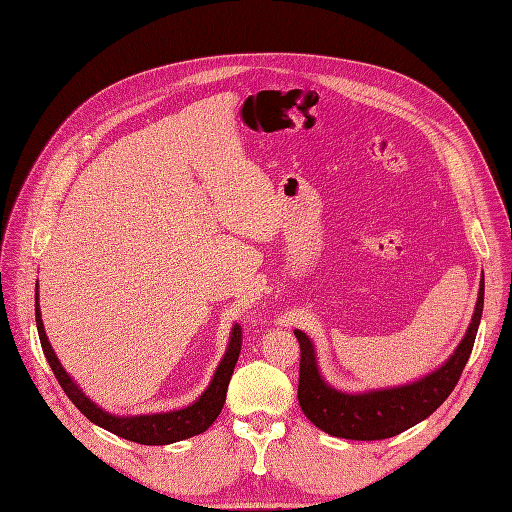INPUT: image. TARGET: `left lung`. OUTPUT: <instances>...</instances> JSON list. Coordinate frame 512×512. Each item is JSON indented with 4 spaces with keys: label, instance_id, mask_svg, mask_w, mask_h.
Listing matches in <instances>:
<instances>
[{
    "label": "left lung",
    "instance_id": "left-lung-1",
    "mask_svg": "<svg viewBox=\"0 0 512 512\" xmlns=\"http://www.w3.org/2000/svg\"><path fill=\"white\" fill-rule=\"evenodd\" d=\"M483 291L485 284L481 278L473 322L452 358L437 372L425 376V379L397 389L347 395L328 387L318 372L314 345L309 343L305 332L295 330L301 349L297 397L303 414L318 429L332 437L358 441L387 439L418 425L420 420L431 416L446 402L448 395L454 391L466 362H469L481 322Z\"/></svg>",
    "mask_w": 512,
    "mask_h": 512
}]
</instances>
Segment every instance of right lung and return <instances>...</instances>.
<instances>
[{
	"instance_id": "obj_1",
	"label": "right lung",
	"mask_w": 512,
	"mask_h": 512,
	"mask_svg": "<svg viewBox=\"0 0 512 512\" xmlns=\"http://www.w3.org/2000/svg\"><path fill=\"white\" fill-rule=\"evenodd\" d=\"M35 320H37L39 341H41L43 353H46V360H48L54 376L58 379L60 387L64 389L66 395H69L71 402L79 408V412L90 418L94 425H98V427H102L110 433H115L123 439L144 443V446H165V443L182 441V439H188L192 435L207 431L213 425L215 418L221 412V408H224L228 385H230L232 372H234V366H236L238 355H240V347H242V328L236 324L234 330H232V339H230L228 351L224 355V360H221L211 385L201 395V399L194 402L192 406H188L184 410L167 412V414L117 418V416H110V414L102 412V408H98L94 402H90V399H87L81 393V389L71 381V376L66 374L64 368L60 366L56 353L52 351V347L48 343L46 330H43L37 293H35Z\"/></svg>"
}]
</instances>
